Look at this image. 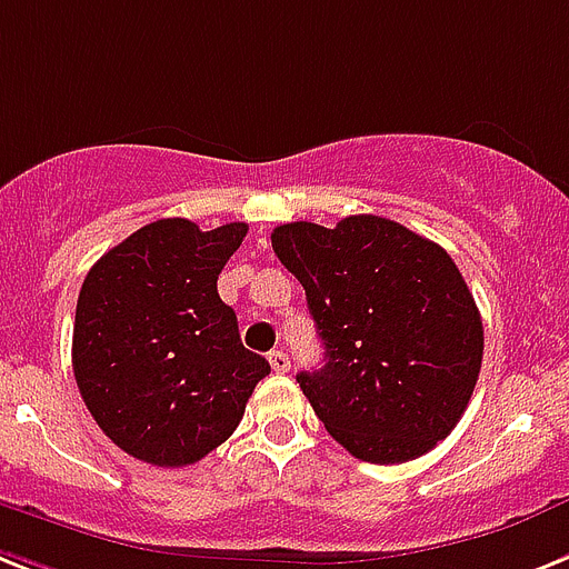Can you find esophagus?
Instances as JSON below:
<instances>
[{"label": "esophagus", "instance_id": "1", "mask_svg": "<svg viewBox=\"0 0 569 569\" xmlns=\"http://www.w3.org/2000/svg\"><path fill=\"white\" fill-rule=\"evenodd\" d=\"M269 365L274 367L277 373H286V370H289V367H292V361H289V352H283V350H271V352H269Z\"/></svg>", "mask_w": 569, "mask_h": 569}]
</instances>
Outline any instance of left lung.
Returning a JSON list of instances; mask_svg holds the SVG:
<instances>
[{
    "label": "left lung",
    "instance_id": "obj_1",
    "mask_svg": "<svg viewBox=\"0 0 569 569\" xmlns=\"http://www.w3.org/2000/svg\"><path fill=\"white\" fill-rule=\"evenodd\" d=\"M271 248L323 341L321 370L298 373L323 428L365 462L428 455L460 422L483 361V321L446 248L373 213L289 222Z\"/></svg>",
    "mask_w": 569,
    "mask_h": 569
}]
</instances>
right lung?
I'll use <instances>...</instances> for the list:
<instances>
[{
  "label": "right lung",
  "mask_w": 569,
  "mask_h": 569,
  "mask_svg": "<svg viewBox=\"0 0 569 569\" xmlns=\"http://www.w3.org/2000/svg\"><path fill=\"white\" fill-rule=\"evenodd\" d=\"M248 233L159 219L109 248L83 280L71 367L100 431L136 460L179 469L222 446L271 373L246 350L217 277Z\"/></svg>",
  "instance_id": "1"
}]
</instances>
